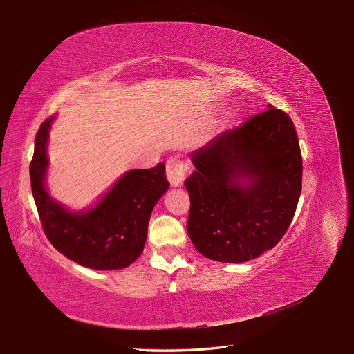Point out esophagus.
<instances>
[{
  "label": "esophagus",
  "instance_id": "34e87169",
  "mask_svg": "<svg viewBox=\"0 0 354 354\" xmlns=\"http://www.w3.org/2000/svg\"><path fill=\"white\" fill-rule=\"evenodd\" d=\"M166 176L172 187H180L187 176V166L178 158H171L166 162Z\"/></svg>",
  "mask_w": 354,
  "mask_h": 354
}]
</instances>
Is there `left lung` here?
Here are the masks:
<instances>
[{
	"mask_svg": "<svg viewBox=\"0 0 354 354\" xmlns=\"http://www.w3.org/2000/svg\"><path fill=\"white\" fill-rule=\"evenodd\" d=\"M188 236L211 260L243 263L273 249L294 218L302 159L294 122L268 110L191 153Z\"/></svg>",
	"mask_w": 354,
	"mask_h": 354,
	"instance_id": "8db88e82",
	"label": "left lung"
}]
</instances>
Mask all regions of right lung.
<instances>
[{"label":"right lung","mask_w":354,"mask_h":354,"mask_svg":"<svg viewBox=\"0 0 354 354\" xmlns=\"http://www.w3.org/2000/svg\"><path fill=\"white\" fill-rule=\"evenodd\" d=\"M56 115L40 126L30 165L33 198L46 237L84 268L114 270L130 266L143 252L153 208L169 188L165 165L133 169L88 208L73 211L48 189V145Z\"/></svg>","instance_id":"right-lung-1"}]
</instances>
